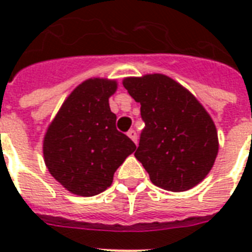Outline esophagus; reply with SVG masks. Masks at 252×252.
<instances>
[{
	"mask_svg": "<svg viewBox=\"0 0 252 252\" xmlns=\"http://www.w3.org/2000/svg\"><path fill=\"white\" fill-rule=\"evenodd\" d=\"M126 134H128V137H129L130 140L134 142V144H137V132H136V130L134 129L128 130V133Z\"/></svg>",
	"mask_w": 252,
	"mask_h": 252,
	"instance_id": "1",
	"label": "esophagus"
}]
</instances>
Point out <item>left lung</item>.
I'll use <instances>...</instances> for the list:
<instances>
[{
	"label": "left lung",
	"instance_id": "8db88e82",
	"mask_svg": "<svg viewBox=\"0 0 252 252\" xmlns=\"http://www.w3.org/2000/svg\"><path fill=\"white\" fill-rule=\"evenodd\" d=\"M141 104L145 126L134 157L154 186L187 191L208 175L219 153L215 123L197 99L163 74L123 81Z\"/></svg>",
	"mask_w": 252,
	"mask_h": 252
}]
</instances>
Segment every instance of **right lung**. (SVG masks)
Segmentation results:
<instances>
[{
	"label": "right lung",
	"mask_w": 252,
	"mask_h": 252,
	"mask_svg": "<svg viewBox=\"0 0 252 252\" xmlns=\"http://www.w3.org/2000/svg\"><path fill=\"white\" fill-rule=\"evenodd\" d=\"M116 82L91 78L77 86L63 103L45 133L43 153L55 179L68 191L94 196L112 184L115 171L136 149L116 129L108 98Z\"/></svg>",
	"instance_id": "1"
}]
</instances>
